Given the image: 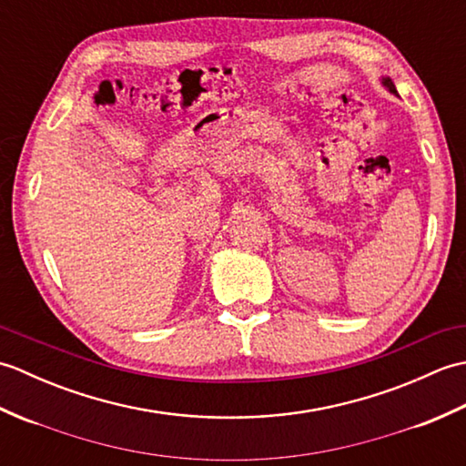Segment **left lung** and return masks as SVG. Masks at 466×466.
<instances>
[{
	"label": "left lung",
	"instance_id": "8db88e82",
	"mask_svg": "<svg viewBox=\"0 0 466 466\" xmlns=\"http://www.w3.org/2000/svg\"><path fill=\"white\" fill-rule=\"evenodd\" d=\"M382 84L389 87V92H392V94H397V87H394V84H392V80L390 77H382ZM399 96V94H397Z\"/></svg>",
	"mask_w": 466,
	"mask_h": 466
}]
</instances>
